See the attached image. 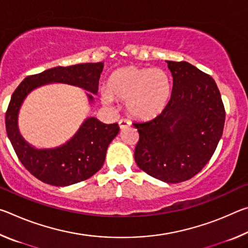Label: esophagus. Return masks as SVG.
<instances>
[{"label":"esophagus","instance_id":"obj_1","mask_svg":"<svg viewBox=\"0 0 248 248\" xmlns=\"http://www.w3.org/2000/svg\"><path fill=\"white\" fill-rule=\"evenodd\" d=\"M130 125V123L128 120H125V119H121L120 121H119V127H120V129H125V128H128Z\"/></svg>","mask_w":248,"mask_h":248}]
</instances>
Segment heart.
I'll list each match as a JSON object with an SVG mask.
<instances>
[{"label": "heart", "instance_id": "obj_1", "mask_svg": "<svg viewBox=\"0 0 248 248\" xmlns=\"http://www.w3.org/2000/svg\"><path fill=\"white\" fill-rule=\"evenodd\" d=\"M170 93V78L164 70L130 65L111 73L102 102L105 105H110L114 99L125 102L130 116L148 120L164 110Z\"/></svg>", "mask_w": 248, "mask_h": 248}]
</instances>
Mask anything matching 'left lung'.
Here are the masks:
<instances>
[{
    "label": "left lung",
    "instance_id": "8db88e82",
    "mask_svg": "<svg viewBox=\"0 0 248 248\" xmlns=\"http://www.w3.org/2000/svg\"><path fill=\"white\" fill-rule=\"evenodd\" d=\"M173 77L170 102L161 114L134 123L139 169L169 184L190 179L210 161L223 133L225 110L210 75L186 61H166Z\"/></svg>",
    "mask_w": 248,
    "mask_h": 248
}]
</instances>
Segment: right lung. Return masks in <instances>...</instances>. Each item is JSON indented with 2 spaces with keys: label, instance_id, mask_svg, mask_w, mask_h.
<instances>
[{
  "label": "right lung",
  "instance_id": "right-lung-1",
  "mask_svg": "<svg viewBox=\"0 0 248 248\" xmlns=\"http://www.w3.org/2000/svg\"><path fill=\"white\" fill-rule=\"evenodd\" d=\"M103 69V62L57 66L29 75L12 95L5 115L7 137L25 169L41 182L64 187L92 177L102 169L108 145L118 134L119 125L106 124L95 117H89L64 144L52 149H36L18 130V112L24 99L37 87L50 83L78 86L96 95ZM92 94L86 93L90 103L94 102Z\"/></svg>",
  "mask_w": 248,
  "mask_h": 248
}]
</instances>
